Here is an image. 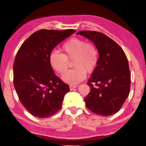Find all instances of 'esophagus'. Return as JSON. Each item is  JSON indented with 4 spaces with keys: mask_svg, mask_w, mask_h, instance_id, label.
Wrapping results in <instances>:
<instances>
[{
    "mask_svg": "<svg viewBox=\"0 0 146 146\" xmlns=\"http://www.w3.org/2000/svg\"><path fill=\"white\" fill-rule=\"evenodd\" d=\"M77 87H78L77 85H75H75H70V90H74V89L77 88Z\"/></svg>",
    "mask_w": 146,
    "mask_h": 146,
    "instance_id": "1",
    "label": "esophagus"
}]
</instances>
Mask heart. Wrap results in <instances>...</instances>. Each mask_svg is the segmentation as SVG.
<instances>
[{
	"mask_svg": "<svg viewBox=\"0 0 146 146\" xmlns=\"http://www.w3.org/2000/svg\"><path fill=\"white\" fill-rule=\"evenodd\" d=\"M62 48L64 54L52 51L49 54V61L54 70L63 74L68 68V59L74 60L73 66L75 68L62 76L66 83L77 84L84 80L87 71L92 73L97 67L99 53L95 44L88 43L84 39L74 37L66 41Z\"/></svg>",
	"mask_w": 146,
	"mask_h": 146,
	"instance_id": "heart-1",
	"label": "heart"
}]
</instances>
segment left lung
Here are the masks:
<instances>
[{
	"instance_id": "1",
	"label": "left lung",
	"mask_w": 146,
	"mask_h": 146,
	"mask_svg": "<svg viewBox=\"0 0 146 146\" xmlns=\"http://www.w3.org/2000/svg\"><path fill=\"white\" fill-rule=\"evenodd\" d=\"M76 35L90 40L99 53L97 67L88 80L91 92L84 98L86 105L95 114L104 117L114 115L123 106L130 91L127 56L123 49L104 34L81 31Z\"/></svg>"
}]
</instances>
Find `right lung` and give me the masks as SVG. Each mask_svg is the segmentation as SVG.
<instances>
[{
  "label": "right lung",
  "instance_id": "1",
  "mask_svg": "<svg viewBox=\"0 0 146 146\" xmlns=\"http://www.w3.org/2000/svg\"><path fill=\"white\" fill-rule=\"evenodd\" d=\"M75 32L41 29L22 44L13 64V84L22 104L34 117L45 118L60 110L69 86L55 75L49 61L53 49Z\"/></svg>",
  "mask_w": 146,
  "mask_h": 146
}]
</instances>
